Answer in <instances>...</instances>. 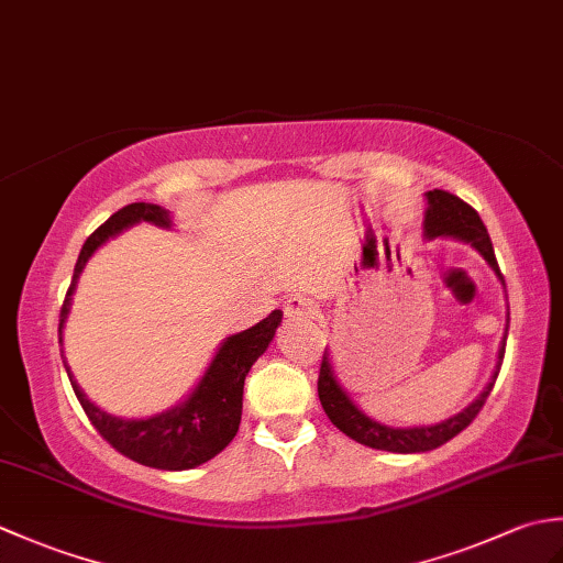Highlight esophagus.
<instances>
[{
    "label": "esophagus",
    "instance_id": "obj_1",
    "mask_svg": "<svg viewBox=\"0 0 563 563\" xmlns=\"http://www.w3.org/2000/svg\"><path fill=\"white\" fill-rule=\"evenodd\" d=\"M283 312H285V317H288V321H307V319H312L314 317V312H317V305L309 300V297H300V295H295V297H290L288 302H285V307H283Z\"/></svg>",
    "mask_w": 563,
    "mask_h": 563
}]
</instances>
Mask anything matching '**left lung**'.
I'll return each mask as SVG.
<instances>
[{
	"label": "left lung",
	"instance_id": "8db88e82",
	"mask_svg": "<svg viewBox=\"0 0 563 563\" xmlns=\"http://www.w3.org/2000/svg\"><path fill=\"white\" fill-rule=\"evenodd\" d=\"M423 196H426L423 236L428 242L442 236V239H457V242L470 244L472 249L479 251V256L488 263V268L496 273L500 285H504V275L498 271L492 236H488L486 227L479 214H476V210L472 206H466V202L460 200L457 196L448 194V190L433 188ZM506 339H508V319H506L504 341H500V349H498L494 375L488 379V385L470 406H464L460 413H454L440 423L397 428V426H387V423L375 421V418H369L361 406L353 401L351 391L341 385L336 369H333L329 349L324 351V361H321V369H319V382H317L319 401L324 406L331 423L339 430H343V433L353 438L355 442H361V445L387 450V452H401V454L435 450L440 445H445V442L452 440L457 433H462V430L474 421L476 413L482 411V406L486 404V397L492 394L494 382L500 373V363H504V353H506Z\"/></svg>",
	"mask_w": 563,
	"mask_h": 563
}]
</instances>
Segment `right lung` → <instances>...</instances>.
<instances>
[{
  "label": "right lung",
  "mask_w": 563,
  "mask_h": 563,
  "mask_svg": "<svg viewBox=\"0 0 563 563\" xmlns=\"http://www.w3.org/2000/svg\"><path fill=\"white\" fill-rule=\"evenodd\" d=\"M140 222L157 224L162 230H172L174 227L172 212L166 208L154 206V202H133V206H125L123 210L111 214V218L84 242L75 266V275H71L69 290L65 297L63 312H59V345H63L65 321L71 309V295L77 290L84 266H87L89 258L97 254L109 239H115L118 234H123L130 227ZM280 321L283 312L280 309H273V312L266 319H261L256 327L227 336L220 343V349L214 351L206 373L198 379V385L186 394V399L174 404L172 409L147 418H121L99 409V406L77 385V379L67 365L65 351L63 363L84 413L89 416L93 428H97L118 452L145 466H154V470L184 472L212 460L214 454H220L236 435L239 423H242L244 379L251 365L266 353L268 343L275 336V329L280 327Z\"/></svg>",
  "instance_id": "obj_1"
}]
</instances>
